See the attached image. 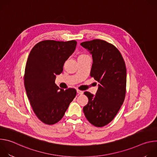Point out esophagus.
I'll use <instances>...</instances> for the list:
<instances>
[{"label": "esophagus", "instance_id": "obj_1", "mask_svg": "<svg viewBox=\"0 0 157 157\" xmlns=\"http://www.w3.org/2000/svg\"><path fill=\"white\" fill-rule=\"evenodd\" d=\"M76 91H77V93H78V94H83V91H81V90H79V89H77Z\"/></svg>", "mask_w": 157, "mask_h": 157}]
</instances>
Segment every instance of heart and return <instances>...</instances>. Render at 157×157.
<instances>
[{
  "label": "heart",
  "instance_id": "heart-1",
  "mask_svg": "<svg viewBox=\"0 0 157 157\" xmlns=\"http://www.w3.org/2000/svg\"><path fill=\"white\" fill-rule=\"evenodd\" d=\"M87 56V55H84V54H82V55H80L79 56V57H78V58H79V57H82V56Z\"/></svg>",
  "mask_w": 157,
  "mask_h": 157
}]
</instances>
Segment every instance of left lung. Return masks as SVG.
Wrapping results in <instances>:
<instances>
[{"label": "left lung", "instance_id": "8db88e82", "mask_svg": "<svg viewBox=\"0 0 157 157\" xmlns=\"http://www.w3.org/2000/svg\"><path fill=\"white\" fill-rule=\"evenodd\" d=\"M81 45L92 55L93 63L90 75L99 83L95 96L89 92L84 93L89 101L83 107V112L91 124L103 127L114 119L124 101L125 64L118 49L104 40L84 41Z\"/></svg>", "mask_w": 157, "mask_h": 157}]
</instances>
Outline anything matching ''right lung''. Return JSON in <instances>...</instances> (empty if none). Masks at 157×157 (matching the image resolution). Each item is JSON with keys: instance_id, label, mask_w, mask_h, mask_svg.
<instances>
[{"instance_id": "obj_1", "label": "right lung", "mask_w": 157, "mask_h": 157, "mask_svg": "<svg viewBox=\"0 0 157 157\" xmlns=\"http://www.w3.org/2000/svg\"><path fill=\"white\" fill-rule=\"evenodd\" d=\"M75 40L41 41L32 49L25 66L24 85L36 117L43 123L52 125L64 116L76 90L60 89L55 84L56 75L63 70L64 62L75 52Z\"/></svg>"}]
</instances>
